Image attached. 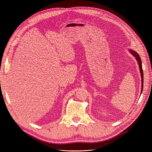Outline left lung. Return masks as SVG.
<instances>
[{
    "label": "left lung",
    "mask_w": 152,
    "mask_h": 152,
    "mask_svg": "<svg viewBox=\"0 0 152 152\" xmlns=\"http://www.w3.org/2000/svg\"><path fill=\"white\" fill-rule=\"evenodd\" d=\"M129 51L137 59V61H138V65H139V68H140V71L141 73V94L142 93V89H143V72H142V62H141V59L140 57V55H138V53L137 52H136L135 51L133 50L132 49H129Z\"/></svg>",
    "instance_id": "8db88e82"
}]
</instances>
